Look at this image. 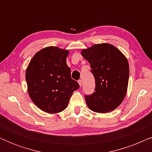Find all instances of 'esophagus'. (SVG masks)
Wrapping results in <instances>:
<instances>
[{"label":"esophagus","mask_w":152,"mask_h":152,"mask_svg":"<svg viewBox=\"0 0 152 152\" xmlns=\"http://www.w3.org/2000/svg\"><path fill=\"white\" fill-rule=\"evenodd\" d=\"M78 83H79V84H80V86H82V80H79V81H78Z\"/></svg>","instance_id":"1"}]
</instances>
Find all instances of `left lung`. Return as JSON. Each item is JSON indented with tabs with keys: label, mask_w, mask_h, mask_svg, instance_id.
Listing matches in <instances>:
<instances>
[{
	"label": "left lung",
	"mask_w": 152,
	"mask_h": 152,
	"mask_svg": "<svg viewBox=\"0 0 152 152\" xmlns=\"http://www.w3.org/2000/svg\"><path fill=\"white\" fill-rule=\"evenodd\" d=\"M95 80V92L85 95L89 109L108 113L120 106L127 90L129 67L125 56L109 43L95 44L82 50Z\"/></svg>",
	"instance_id": "obj_1"
}]
</instances>
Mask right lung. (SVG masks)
I'll return each mask as SVG.
<instances>
[{
  "mask_svg": "<svg viewBox=\"0 0 152 152\" xmlns=\"http://www.w3.org/2000/svg\"><path fill=\"white\" fill-rule=\"evenodd\" d=\"M69 51L49 46L35 54L26 69L30 97L34 104L48 113H57L67 107L72 93L80 85L70 77L66 64Z\"/></svg>",
  "mask_w": 152,
  "mask_h": 152,
  "instance_id": "obj_1",
  "label": "right lung"
}]
</instances>
